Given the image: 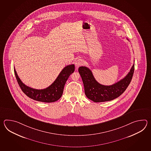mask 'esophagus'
<instances>
[{
  "label": "esophagus",
  "instance_id": "34e87169",
  "mask_svg": "<svg viewBox=\"0 0 151 151\" xmlns=\"http://www.w3.org/2000/svg\"><path fill=\"white\" fill-rule=\"evenodd\" d=\"M83 63H84V61H83V60H82L81 59H79L75 63L76 67V68H78L79 67L81 66V65H83Z\"/></svg>",
  "mask_w": 151,
  "mask_h": 151
}]
</instances>
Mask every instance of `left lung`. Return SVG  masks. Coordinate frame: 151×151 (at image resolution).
Wrapping results in <instances>:
<instances>
[{
  "label": "left lung",
  "instance_id": "left-lung-1",
  "mask_svg": "<svg viewBox=\"0 0 151 151\" xmlns=\"http://www.w3.org/2000/svg\"><path fill=\"white\" fill-rule=\"evenodd\" d=\"M134 71V64L125 78L112 85L105 86L96 81L88 68L81 66L78 69L83 82L85 95L95 103L111 101L122 95L131 83Z\"/></svg>",
  "mask_w": 151,
  "mask_h": 151
}]
</instances>
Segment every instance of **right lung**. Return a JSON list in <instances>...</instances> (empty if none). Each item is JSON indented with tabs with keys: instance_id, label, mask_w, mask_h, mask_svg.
Segmentation results:
<instances>
[{
	"instance_id": "add662e5",
	"label": "right lung",
	"mask_w": 151,
	"mask_h": 151,
	"mask_svg": "<svg viewBox=\"0 0 151 151\" xmlns=\"http://www.w3.org/2000/svg\"><path fill=\"white\" fill-rule=\"evenodd\" d=\"M74 64L66 66L63 69L55 81L50 86L42 90L34 89L26 86L20 79L14 68V72L20 88L27 96L36 101L53 103L61 98L65 83L70 76L74 72Z\"/></svg>"
}]
</instances>
